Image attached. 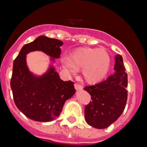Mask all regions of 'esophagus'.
Here are the masks:
<instances>
[{"mask_svg":"<svg viewBox=\"0 0 147 147\" xmlns=\"http://www.w3.org/2000/svg\"><path fill=\"white\" fill-rule=\"evenodd\" d=\"M75 90H82V87L80 85V84H78V83H75Z\"/></svg>","mask_w":147,"mask_h":147,"instance_id":"1","label":"esophagus"}]
</instances>
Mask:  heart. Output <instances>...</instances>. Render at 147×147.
<instances>
[{"mask_svg": "<svg viewBox=\"0 0 147 147\" xmlns=\"http://www.w3.org/2000/svg\"><path fill=\"white\" fill-rule=\"evenodd\" d=\"M63 67L72 74L81 69L83 78L89 83L101 81L107 75L111 65V57L104 49L86 47L76 50L69 58L62 60Z\"/></svg>", "mask_w": 147, "mask_h": 147, "instance_id": "1", "label": "heart"}]
</instances>
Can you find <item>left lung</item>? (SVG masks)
Masks as SVG:
<instances>
[{"instance_id":"obj_1","label":"left lung","mask_w":147,"mask_h":147,"mask_svg":"<svg viewBox=\"0 0 147 147\" xmlns=\"http://www.w3.org/2000/svg\"><path fill=\"white\" fill-rule=\"evenodd\" d=\"M115 71L103 82L86 86L84 90L91 95L84 107V117L89 125L105 129L121 116L127 100V74L120 55L115 57Z\"/></svg>"}]
</instances>
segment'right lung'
Listing matches in <instances>:
<instances>
[{
    "label": "right lung",
    "mask_w": 147,
    "mask_h": 147,
    "mask_svg": "<svg viewBox=\"0 0 147 147\" xmlns=\"http://www.w3.org/2000/svg\"><path fill=\"white\" fill-rule=\"evenodd\" d=\"M63 42L40 35L20 50L13 62L10 87L13 100L19 110L30 119L50 121L60 115L65 101L75 93L74 82L62 80L53 67L42 76L31 73L26 65V55L40 50L51 57L59 58Z\"/></svg>",
    "instance_id": "add662e5"
}]
</instances>
